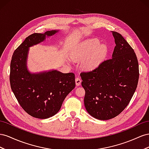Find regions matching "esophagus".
Wrapping results in <instances>:
<instances>
[{
	"label": "esophagus",
	"mask_w": 149,
	"mask_h": 149,
	"mask_svg": "<svg viewBox=\"0 0 149 149\" xmlns=\"http://www.w3.org/2000/svg\"><path fill=\"white\" fill-rule=\"evenodd\" d=\"M81 82H82V80L79 77H77L75 78V84H76V86H79L80 84H81Z\"/></svg>",
	"instance_id": "obj_1"
}]
</instances>
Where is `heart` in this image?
Returning <instances> with one entry per match:
<instances>
[{"label": "heart", "mask_w": 149, "mask_h": 149, "mask_svg": "<svg viewBox=\"0 0 149 149\" xmlns=\"http://www.w3.org/2000/svg\"><path fill=\"white\" fill-rule=\"evenodd\" d=\"M97 39L87 40L75 47L72 54L74 61H82V66L86 70L96 69L104 59L107 48L105 45H100Z\"/></svg>", "instance_id": "heart-1"}]
</instances>
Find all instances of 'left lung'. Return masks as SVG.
<instances>
[{"label": "left lung", "instance_id": "8db88e82", "mask_svg": "<svg viewBox=\"0 0 149 149\" xmlns=\"http://www.w3.org/2000/svg\"><path fill=\"white\" fill-rule=\"evenodd\" d=\"M116 46L112 58L92 71L80 74L86 94L84 105L91 116L111 119L124 110L137 88L139 70L137 56L120 33L112 31Z\"/></svg>", "mask_w": 149, "mask_h": 149}]
</instances>
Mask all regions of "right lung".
Listing matches in <instances>:
<instances>
[{
    "label": "right lung",
    "mask_w": 149,
    "mask_h": 149,
    "mask_svg": "<svg viewBox=\"0 0 149 149\" xmlns=\"http://www.w3.org/2000/svg\"><path fill=\"white\" fill-rule=\"evenodd\" d=\"M58 31L34 33L17 48L10 62V84L12 91L22 108L30 116L45 119L56 115L66 96L75 86L74 73L63 74L52 70L31 73L27 68L30 47L43 42L46 36Z\"/></svg>",
    "instance_id": "right-lung-1"
}]
</instances>
